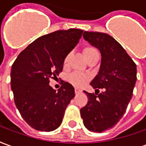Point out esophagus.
<instances>
[{
  "label": "esophagus",
  "mask_w": 146,
  "mask_h": 146,
  "mask_svg": "<svg viewBox=\"0 0 146 146\" xmlns=\"http://www.w3.org/2000/svg\"><path fill=\"white\" fill-rule=\"evenodd\" d=\"M82 92V91L80 90V88H75V93L76 94H79V93H81Z\"/></svg>",
  "instance_id": "obj_1"
}]
</instances>
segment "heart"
<instances>
[{"instance_id": "b5f03b06", "label": "heart", "mask_w": 146, "mask_h": 146, "mask_svg": "<svg viewBox=\"0 0 146 146\" xmlns=\"http://www.w3.org/2000/svg\"><path fill=\"white\" fill-rule=\"evenodd\" d=\"M83 52H84V54L86 58H88L92 54H93L95 52H98V51L93 47H87V48L84 49ZM70 54H71L69 53L66 56V58H65V59H64V64L65 65H66L68 63L69 59H70ZM88 76L85 75V74L78 73V72L73 73L72 74H70V76H69V81L71 84H73V85L77 86V87H82V86H84L86 83L88 82Z\"/></svg>"}]
</instances>
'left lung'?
I'll return each mask as SVG.
<instances>
[{"label":"left lung","mask_w":146,"mask_h":146,"mask_svg":"<svg viewBox=\"0 0 146 146\" xmlns=\"http://www.w3.org/2000/svg\"><path fill=\"white\" fill-rule=\"evenodd\" d=\"M83 36L100 51L102 60L100 70L91 82L95 94L84 91L88 101L80 115L86 128L102 132L116 125L125 113L137 80L136 64L107 33L84 31ZM98 88L104 92L98 95Z\"/></svg>","instance_id":"left-lung-1"}]
</instances>
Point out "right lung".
<instances>
[{
  "instance_id": "right-lung-1",
  "label": "right lung",
  "mask_w": 146,
  "mask_h": 146,
  "mask_svg": "<svg viewBox=\"0 0 146 146\" xmlns=\"http://www.w3.org/2000/svg\"><path fill=\"white\" fill-rule=\"evenodd\" d=\"M83 32L70 29L40 36L19 54L11 66L15 103L24 120L35 130L57 129L75 96L70 84L63 81L56 92L49 85V79L62 71L65 58L78 44Z\"/></svg>"
}]
</instances>
